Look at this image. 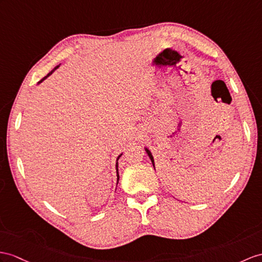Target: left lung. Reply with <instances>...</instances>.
Wrapping results in <instances>:
<instances>
[{
	"mask_svg": "<svg viewBox=\"0 0 262 262\" xmlns=\"http://www.w3.org/2000/svg\"><path fill=\"white\" fill-rule=\"evenodd\" d=\"M145 151H146V153H148V156H149L150 159H151V162H152V164H153V167H155V160H153V157H152V155H151V152H150L148 149H145Z\"/></svg>",
	"mask_w": 262,
	"mask_h": 262,
	"instance_id": "left-lung-1",
	"label": "left lung"
}]
</instances>
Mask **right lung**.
Wrapping results in <instances>:
<instances>
[{
    "label": "right lung",
    "instance_id": "1",
    "mask_svg": "<svg viewBox=\"0 0 262 262\" xmlns=\"http://www.w3.org/2000/svg\"><path fill=\"white\" fill-rule=\"evenodd\" d=\"M57 68H59V66H57L56 68H54V70H56ZM54 70H52V71H51V72H50V73H49V74H48L47 76H44V78H43V79H42L41 81H39V82H37V83H41L42 81H44V80H46V79L48 78V76H49V75H51V74H52V73L54 72ZM121 156H122V155H120V156L118 157V159H117V160H119V159H120V157H121ZM117 174H118V181H119V170H118V162H117Z\"/></svg>",
    "mask_w": 262,
    "mask_h": 262
}]
</instances>
